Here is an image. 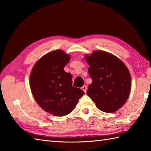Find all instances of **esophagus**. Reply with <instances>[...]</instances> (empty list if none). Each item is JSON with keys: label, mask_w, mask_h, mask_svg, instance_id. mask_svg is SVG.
<instances>
[{"label": "esophagus", "mask_w": 151, "mask_h": 151, "mask_svg": "<svg viewBox=\"0 0 151 151\" xmlns=\"http://www.w3.org/2000/svg\"><path fill=\"white\" fill-rule=\"evenodd\" d=\"M82 89L83 91H84L85 93H86V91H87V86H86V85L83 86L82 87Z\"/></svg>", "instance_id": "esophagus-1"}]
</instances>
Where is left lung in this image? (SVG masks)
I'll return each instance as SVG.
<instances>
[{
	"label": "left lung",
	"instance_id": "8db88e82",
	"mask_svg": "<svg viewBox=\"0 0 151 151\" xmlns=\"http://www.w3.org/2000/svg\"><path fill=\"white\" fill-rule=\"evenodd\" d=\"M85 60L92 83L87 95L99 110L113 113L127 102L131 90V76L122 61L114 54L103 50H95Z\"/></svg>",
	"mask_w": 151,
	"mask_h": 151
}]
</instances>
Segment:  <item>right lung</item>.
<instances>
[{"mask_svg":"<svg viewBox=\"0 0 151 151\" xmlns=\"http://www.w3.org/2000/svg\"><path fill=\"white\" fill-rule=\"evenodd\" d=\"M70 59L62 50L48 52L35 63L30 75L32 93L38 105L54 116L68 115L84 92L72 86V75L64 70Z\"/></svg>","mask_w":151,"mask_h":151,"instance_id":"right-lung-1","label":"right lung"}]
</instances>
